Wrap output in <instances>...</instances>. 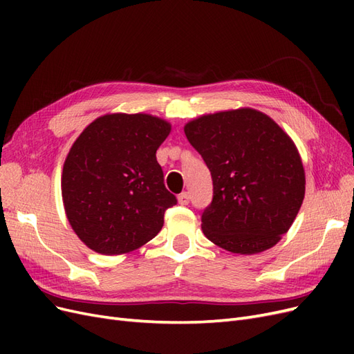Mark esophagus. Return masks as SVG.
<instances>
[{"label": "esophagus", "instance_id": "obj_1", "mask_svg": "<svg viewBox=\"0 0 354 354\" xmlns=\"http://www.w3.org/2000/svg\"><path fill=\"white\" fill-rule=\"evenodd\" d=\"M177 199H178L180 205H187V203L190 202V194L189 192H181V194L177 196Z\"/></svg>", "mask_w": 354, "mask_h": 354}]
</instances>
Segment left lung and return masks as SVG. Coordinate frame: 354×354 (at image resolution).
<instances>
[{
    "instance_id": "obj_1",
    "label": "left lung",
    "mask_w": 354,
    "mask_h": 354,
    "mask_svg": "<svg viewBox=\"0 0 354 354\" xmlns=\"http://www.w3.org/2000/svg\"><path fill=\"white\" fill-rule=\"evenodd\" d=\"M185 134L211 171L202 232L220 248L257 254L281 241L301 208L306 174L292 138L251 108L202 115Z\"/></svg>"
}]
</instances>
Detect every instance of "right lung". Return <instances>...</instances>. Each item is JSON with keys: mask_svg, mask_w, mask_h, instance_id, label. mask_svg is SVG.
<instances>
[{"mask_svg": "<svg viewBox=\"0 0 354 354\" xmlns=\"http://www.w3.org/2000/svg\"><path fill=\"white\" fill-rule=\"evenodd\" d=\"M171 124L147 113H108L94 120L63 164L68 221L90 250L131 252L153 239L165 209L177 203L165 189L156 151Z\"/></svg>", "mask_w": 354, "mask_h": 354, "instance_id": "1", "label": "right lung"}]
</instances>
